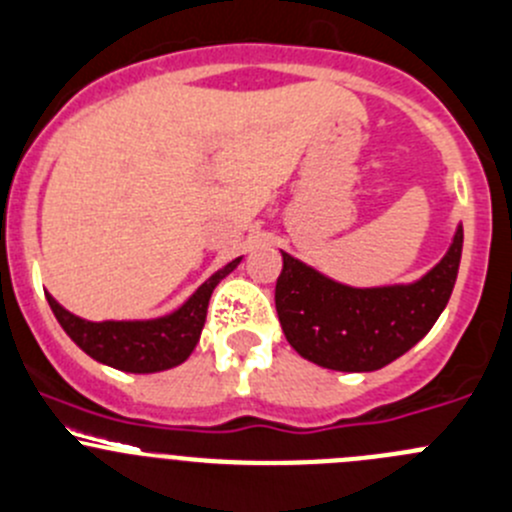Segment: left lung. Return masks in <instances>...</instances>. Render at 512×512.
Returning <instances> with one entry per match:
<instances>
[{
    "label": "left lung",
    "instance_id": "8db88e82",
    "mask_svg": "<svg viewBox=\"0 0 512 512\" xmlns=\"http://www.w3.org/2000/svg\"><path fill=\"white\" fill-rule=\"evenodd\" d=\"M462 256V226L450 248L412 284H339L281 251L276 311L286 342L304 359L337 372H374L410 352L445 311Z\"/></svg>",
    "mask_w": 512,
    "mask_h": 512
}]
</instances>
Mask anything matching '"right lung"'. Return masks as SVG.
I'll list each match as a JSON object with an SVG mask.
<instances>
[{
	"label": "right lung",
	"mask_w": 512,
	"mask_h": 512,
	"mask_svg": "<svg viewBox=\"0 0 512 512\" xmlns=\"http://www.w3.org/2000/svg\"><path fill=\"white\" fill-rule=\"evenodd\" d=\"M238 264H241V259H233L231 264L216 271L211 279L203 281L186 304L178 306L170 314L158 316V319L87 321L57 304L50 294H47V301H50V309L55 311L67 337L82 352L90 354L95 362L115 367L120 372L153 374L178 367L191 357L198 339H201L203 324H206V311L213 289Z\"/></svg>",
	"instance_id": "obj_1"
}]
</instances>
